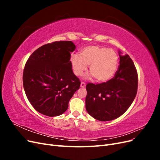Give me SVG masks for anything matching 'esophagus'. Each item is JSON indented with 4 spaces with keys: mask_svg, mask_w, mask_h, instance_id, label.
<instances>
[{
    "mask_svg": "<svg viewBox=\"0 0 160 160\" xmlns=\"http://www.w3.org/2000/svg\"><path fill=\"white\" fill-rule=\"evenodd\" d=\"M85 86H86V85H85L84 82H81V88H85Z\"/></svg>",
    "mask_w": 160,
    "mask_h": 160,
    "instance_id": "34e87169",
    "label": "esophagus"
}]
</instances>
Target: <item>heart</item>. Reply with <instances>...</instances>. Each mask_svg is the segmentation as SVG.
I'll return each mask as SVG.
<instances>
[{"label":"heart","instance_id":"obj_1","mask_svg":"<svg viewBox=\"0 0 160 160\" xmlns=\"http://www.w3.org/2000/svg\"><path fill=\"white\" fill-rule=\"evenodd\" d=\"M71 64L76 76H81L89 65L91 77L104 83L111 79L117 72L119 57L115 51L98 45H90L81 51L80 55L71 57Z\"/></svg>","mask_w":160,"mask_h":160}]
</instances>
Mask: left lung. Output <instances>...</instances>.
I'll use <instances>...</instances> for the list:
<instances>
[{"instance_id":"obj_1","label":"left lung","mask_w":160,"mask_h":160,"mask_svg":"<svg viewBox=\"0 0 160 160\" xmlns=\"http://www.w3.org/2000/svg\"><path fill=\"white\" fill-rule=\"evenodd\" d=\"M119 67L106 83L86 86L85 108L88 113L101 122L113 120L123 115L132 105L138 91V72L128 55L119 51Z\"/></svg>"}]
</instances>
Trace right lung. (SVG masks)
Wrapping results in <instances>:
<instances>
[{
    "mask_svg": "<svg viewBox=\"0 0 160 160\" xmlns=\"http://www.w3.org/2000/svg\"><path fill=\"white\" fill-rule=\"evenodd\" d=\"M72 41H56L37 49L28 58L23 71V88L32 107L40 113L55 117L65 112L69 101L80 88L73 73Z\"/></svg>",
    "mask_w": 160,
    "mask_h": 160,
    "instance_id": "add662e5",
    "label": "right lung"
}]
</instances>
